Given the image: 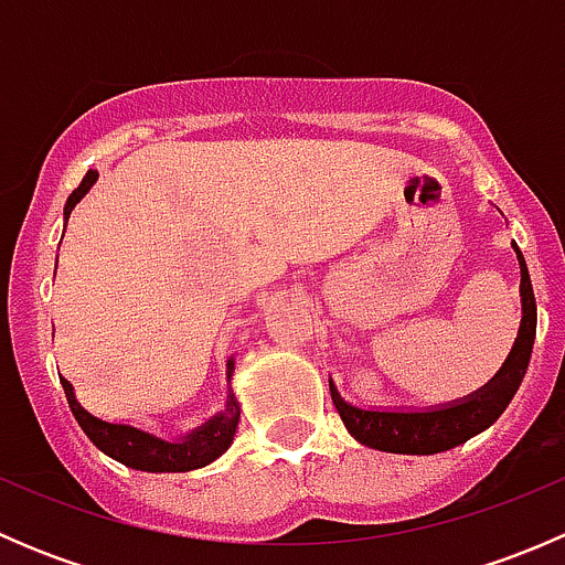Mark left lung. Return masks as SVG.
<instances>
[{
	"instance_id": "left-lung-1",
	"label": "left lung",
	"mask_w": 565,
	"mask_h": 565,
	"mask_svg": "<svg viewBox=\"0 0 565 565\" xmlns=\"http://www.w3.org/2000/svg\"><path fill=\"white\" fill-rule=\"evenodd\" d=\"M516 259H520V300H522V319L520 333H516L514 347L509 358L500 366V372L489 380L483 388L467 393L465 398L448 404H435V407H402V409H383V407H358L347 402L335 388L330 377V396H333L335 409L344 420L347 431L355 437L361 446L377 448L388 454H443L448 448H457L476 437L478 431L489 429L494 420L503 415L509 402L514 398L516 388L522 385V377L527 372L530 352L535 341V298L525 256L511 243Z\"/></svg>"
}]
</instances>
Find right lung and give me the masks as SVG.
<instances>
[{
    "label": "right lung",
    "mask_w": 565,
    "mask_h": 565,
    "mask_svg": "<svg viewBox=\"0 0 565 565\" xmlns=\"http://www.w3.org/2000/svg\"><path fill=\"white\" fill-rule=\"evenodd\" d=\"M98 180V172L89 169L87 177L82 180V185L67 196L65 202V224L71 218L73 207L82 202L89 193V188ZM232 377H235V355L226 358V404L224 409L213 415V418L204 420L202 426L191 429L188 435L180 437H161L156 431H147L141 426L122 424V420H108L100 415L89 413L82 402L76 398L71 380L60 377L62 388H65L67 404H71V413L76 415L78 426L84 429V435L119 465L130 467V470L141 472H188L199 470V467L210 465L232 446L235 440L237 420H241V402H237L235 391H232Z\"/></svg>",
    "instance_id": "1"
}]
</instances>
